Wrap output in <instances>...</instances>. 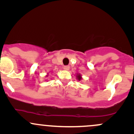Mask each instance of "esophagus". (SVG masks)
<instances>
[{"label":"esophagus","mask_w":134,"mask_h":134,"mask_svg":"<svg viewBox=\"0 0 134 134\" xmlns=\"http://www.w3.org/2000/svg\"><path fill=\"white\" fill-rule=\"evenodd\" d=\"M69 69H70V67L69 65H65L64 67V69L65 70H69Z\"/></svg>","instance_id":"34e87169"}]
</instances>
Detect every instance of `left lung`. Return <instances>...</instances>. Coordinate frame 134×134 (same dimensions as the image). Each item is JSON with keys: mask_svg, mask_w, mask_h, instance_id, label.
Segmentation results:
<instances>
[{"mask_svg": "<svg viewBox=\"0 0 134 134\" xmlns=\"http://www.w3.org/2000/svg\"><path fill=\"white\" fill-rule=\"evenodd\" d=\"M77 79L79 80V81H81V79H82V77H81V76L80 74H77Z\"/></svg>", "mask_w": 134, "mask_h": 134, "instance_id": "obj_1", "label": "left lung"}]
</instances>
